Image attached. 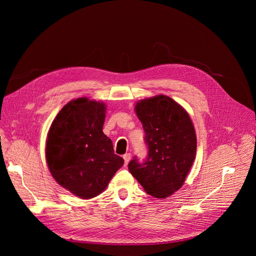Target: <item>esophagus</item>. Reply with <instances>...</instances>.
Masks as SVG:
<instances>
[{
  "label": "esophagus",
  "mask_w": 256,
  "mask_h": 256,
  "mask_svg": "<svg viewBox=\"0 0 256 256\" xmlns=\"http://www.w3.org/2000/svg\"><path fill=\"white\" fill-rule=\"evenodd\" d=\"M122 158H124V160H125V166H127L129 164L130 159H131V154H125L122 156Z\"/></svg>",
  "instance_id": "1"
}]
</instances>
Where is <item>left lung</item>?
Returning a JSON list of instances; mask_svg holds the SVG:
<instances>
[{
  "mask_svg": "<svg viewBox=\"0 0 256 256\" xmlns=\"http://www.w3.org/2000/svg\"><path fill=\"white\" fill-rule=\"evenodd\" d=\"M134 110L148 154L142 164L134 158L128 168L148 194L166 198L182 188L194 161V126L187 111L164 95L140 100Z\"/></svg>",
  "mask_w": 256,
  "mask_h": 256,
  "instance_id": "obj_1",
  "label": "left lung"
}]
</instances>
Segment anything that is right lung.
I'll use <instances>...</instances> for the list:
<instances>
[{
  "instance_id": "1",
  "label": "right lung",
  "mask_w": 256,
  "mask_h": 256,
  "mask_svg": "<svg viewBox=\"0 0 256 256\" xmlns=\"http://www.w3.org/2000/svg\"><path fill=\"white\" fill-rule=\"evenodd\" d=\"M106 104L88 98L72 100L51 124L46 159L62 187L83 200L99 196L124 164L102 131Z\"/></svg>"
}]
</instances>
